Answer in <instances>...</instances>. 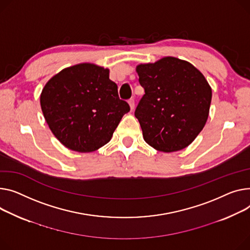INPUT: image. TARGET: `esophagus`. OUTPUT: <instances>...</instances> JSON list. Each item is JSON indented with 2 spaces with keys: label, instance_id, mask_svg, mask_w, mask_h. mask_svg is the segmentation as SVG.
Masks as SVG:
<instances>
[{
  "label": "esophagus",
  "instance_id": "34e87169",
  "mask_svg": "<svg viewBox=\"0 0 250 250\" xmlns=\"http://www.w3.org/2000/svg\"><path fill=\"white\" fill-rule=\"evenodd\" d=\"M128 104H129V107H130V110H134L135 108V99L130 98L128 101Z\"/></svg>",
  "mask_w": 250,
  "mask_h": 250
}]
</instances>
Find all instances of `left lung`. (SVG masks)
<instances>
[{"label":"left lung","mask_w":250,"mask_h":250,"mask_svg":"<svg viewBox=\"0 0 250 250\" xmlns=\"http://www.w3.org/2000/svg\"><path fill=\"white\" fill-rule=\"evenodd\" d=\"M145 94L136 108L145 142L164 153L187 147L203 129L212 89L190 62L163 57L136 68Z\"/></svg>","instance_id":"1"}]
</instances>
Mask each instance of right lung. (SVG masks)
Segmentation results:
<instances>
[{
  "label": "right lung",
  "instance_id": "1",
  "mask_svg": "<svg viewBox=\"0 0 250 250\" xmlns=\"http://www.w3.org/2000/svg\"><path fill=\"white\" fill-rule=\"evenodd\" d=\"M40 104L56 139L78 153L94 152L106 145L127 103L119 97L109 70L93 63H79L50 78L42 89Z\"/></svg>",
  "mask_w": 250,
  "mask_h": 250
}]
</instances>
